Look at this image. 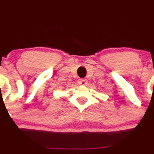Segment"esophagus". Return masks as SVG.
<instances>
[{"label":"esophagus","mask_w":154,"mask_h":154,"mask_svg":"<svg viewBox=\"0 0 154 154\" xmlns=\"http://www.w3.org/2000/svg\"><path fill=\"white\" fill-rule=\"evenodd\" d=\"M77 81H78V83L80 85H86L87 83V80L86 79H79Z\"/></svg>","instance_id":"obj_1"}]
</instances>
